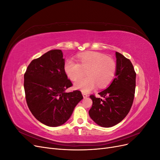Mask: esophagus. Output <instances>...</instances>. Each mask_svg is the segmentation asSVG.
<instances>
[{"label":"esophagus","mask_w":160,"mask_h":160,"mask_svg":"<svg viewBox=\"0 0 160 160\" xmlns=\"http://www.w3.org/2000/svg\"><path fill=\"white\" fill-rule=\"evenodd\" d=\"M82 95H83V98H88V94H86V93H82Z\"/></svg>","instance_id":"esophagus-1"}]
</instances>
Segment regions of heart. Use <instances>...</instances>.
<instances>
[{"label":"heart","mask_w":160,"mask_h":160,"mask_svg":"<svg viewBox=\"0 0 160 160\" xmlns=\"http://www.w3.org/2000/svg\"><path fill=\"white\" fill-rule=\"evenodd\" d=\"M79 63L71 59L67 61L64 69L67 77L76 81L85 74L88 75L77 80L75 88L83 93H88L96 85L100 88L109 84L114 78L116 72L115 62L110 57L96 52H87L78 57Z\"/></svg>","instance_id":"heart-1"}]
</instances>
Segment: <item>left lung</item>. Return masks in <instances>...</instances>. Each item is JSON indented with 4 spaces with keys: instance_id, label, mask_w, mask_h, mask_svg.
I'll list each match as a JSON object with an SVG mask.
<instances>
[{
    "instance_id": "left-lung-1",
    "label": "left lung",
    "mask_w": 160,
    "mask_h": 160,
    "mask_svg": "<svg viewBox=\"0 0 160 160\" xmlns=\"http://www.w3.org/2000/svg\"><path fill=\"white\" fill-rule=\"evenodd\" d=\"M115 79L108 88L98 94L101 98L91 95L93 105L90 118L101 127L110 128L126 117L132 108L135 89V73L129 59L116 52Z\"/></svg>"
}]
</instances>
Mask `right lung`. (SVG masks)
<instances>
[{
    "label": "right lung",
    "mask_w": 160,
    "mask_h": 160,
    "mask_svg": "<svg viewBox=\"0 0 160 160\" xmlns=\"http://www.w3.org/2000/svg\"><path fill=\"white\" fill-rule=\"evenodd\" d=\"M61 50H51L32 60L24 75L26 101L38 122L49 127L64 124L83 99L81 91L65 93L72 86L64 69Z\"/></svg>",
    "instance_id": "1"
}]
</instances>
